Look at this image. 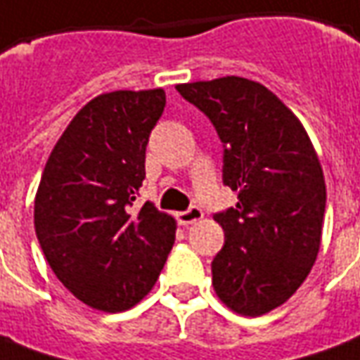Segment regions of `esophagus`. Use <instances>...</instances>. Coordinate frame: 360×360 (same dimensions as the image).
Returning a JSON list of instances; mask_svg holds the SVG:
<instances>
[{
	"label": "esophagus",
	"mask_w": 360,
	"mask_h": 360,
	"mask_svg": "<svg viewBox=\"0 0 360 360\" xmlns=\"http://www.w3.org/2000/svg\"><path fill=\"white\" fill-rule=\"evenodd\" d=\"M204 217V212L200 210V207H190V210H186V212H180L176 215V219L180 225H192V223L200 221Z\"/></svg>",
	"instance_id": "esophagus-1"
}]
</instances>
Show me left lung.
<instances>
[{
    "label": "left lung",
    "instance_id": "left-lung-1",
    "mask_svg": "<svg viewBox=\"0 0 360 360\" xmlns=\"http://www.w3.org/2000/svg\"><path fill=\"white\" fill-rule=\"evenodd\" d=\"M225 143L223 184L239 202L213 219L225 245L212 262L217 298L259 317L288 302L308 278L321 245L326 178L308 131L259 82L223 76L178 84Z\"/></svg>",
    "mask_w": 360,
    "mask_h": 360
}]
</instances>
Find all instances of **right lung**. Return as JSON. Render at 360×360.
Instances as JSON below:
<instances>
[{
    "label": "right lung",
    "instance_id": "right-lung-1",
    "mask_svg": "<svg viewBox=\"0 0 360 360\" xmlns=\"http://www.w3.org/2000/svg\"><path fill=\"white\" fill-rule=\"evenodd\" d=\"M162 88L100 94L52 148L34 195V231L52 272L86 306L131 309L155 286L174 245L176 219L133 207L145 180Z\"/></svg>",
    "mask_w": 360,
    "mask_h": 360
}]
</instances>
